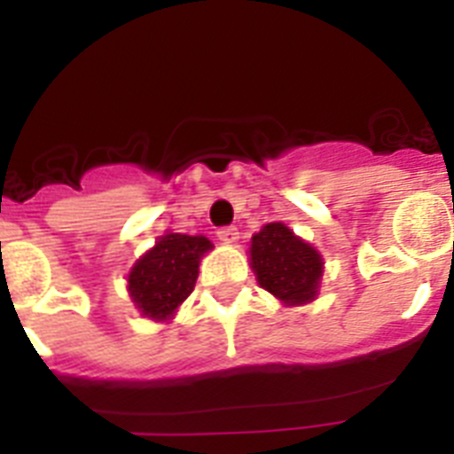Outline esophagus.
<instances>
[{
  "label": "esophagus",
  "mask_w": 454,
  "mask_h": 454,
  "mask_svg": "<svg viewBox=\"0 0 454 454\" xmlns=\"http://www.w3.org/2000/svg\"><path fill=\"white\" fill-rule=\"evenodd\" d=\"M218 239L224 240V243H234V240L239 239V230H236L234 224H230V227H220Z\"/></svg>",
  "instance_id": "1"
}]
</instances>
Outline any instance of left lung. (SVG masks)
<instances>
[{"mask_svg":"<svg viewBox=\"0 0 454 454\" xmlns=\"http://www.w3.org/2000/svg\"><path fill=\"white\" fill-rule=\"evenodd\" d=\"M250 259L259 284L284 304H304L316 298L323 259L286 224L270 223L252 236Z\"/></svg>","mask_w":454,"mask_h":454,"instance_id":"left-lung-1","label":"left lung"}]
</instances>
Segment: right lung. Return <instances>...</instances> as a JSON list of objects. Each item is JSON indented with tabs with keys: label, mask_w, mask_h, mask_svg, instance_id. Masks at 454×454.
<instances>
[{
	"label": "right lung",
	"mask_w": 454,
	"mask_h": 454,
	"mask_svg": "<svg viewBox=\"0 0 454 454\" xmlns=\"http://www.w3.org/2000/svg\"><path fill=\"white\" fill-rule=\"evenodd\" d=\"M211 247V240L204 236H161L129 272L131 300L140 314L154 320L170 318L172 311L192 293L200 259Z\"/></svg>",
	"instance_id": "obj_1"
}]
</instances>
